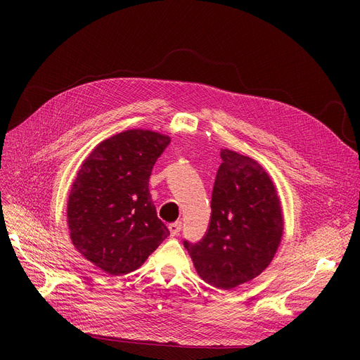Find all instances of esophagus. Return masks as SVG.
I'll return each mask as SVG.
<instances>
[{
    "label": "esophagus",
    "instance_id": "1",
    "mask_svg": "<svg viewBox=\"0 0 360 360\" xmlns=\"http://www.w3.org/2000/svg\"><path fill=\"white\" fill-rule=\"evenodd\" d=\"M181 229H182V223L181 221H175V223H170L169 224V232H170V235H172V236L179 235Z\"/></svg>",
    "mask_w": 360,
    "mask_h": 360
}]
</instances>
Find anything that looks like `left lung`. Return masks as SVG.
<instances>
[{
	"label": "left lung",
	"mask_w": 360,
	"mask_h": 360,
	"mask_svg": "<svg viewBox=\"0 0 360 360\" xmlns=\"http://www.w3.org/2000/svg\"><path fill=\"white\" fill-rule=\"evenodd\" d=\"M205 236L184 240L198 276L229 290L269 267L283 235L276 185L257 160L221 148Z\"/></svg>",
	"instance_id": "obj_1"
}]
</instances>
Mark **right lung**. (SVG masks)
I'll list each match as a JSON object with an SVG mask.
<instances>
[{"instance_id": "add662e5", "label": "right lung", "mask_w": 360, "mask_h": 360, "mask_svg": "<svg viewBox=\"0 0 360 360\" xmlns=\"http://www.w3.org/2000/svg\"><path fill=\"white\" fill-rule=\"evenodd\" d=\"M170 143L148 129H127L93 148L67 205L71 242L110 276L137 270L169 236L148 191L156 160Z\"/></svg>"}]
</instances>
